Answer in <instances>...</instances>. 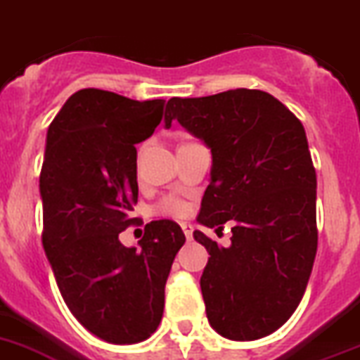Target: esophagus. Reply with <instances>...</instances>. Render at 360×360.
Masks as SVG:
<instances>
[{"mask_svg": "<svg viewBox=\"0 0 360 360\" xmlns=\"http://www.w3.org/2000/svg\"><path fill=\"white\" fill-rule=\"evenodd\" d=\"M181 229H183V232H185L186 240H192V232H194V229H192V225L190 223H181Z\"/></svg>", "mask_w": 360, "mask_h": 360, "instance_id": "34e87169", "label": "esophagus"}]
</instances>
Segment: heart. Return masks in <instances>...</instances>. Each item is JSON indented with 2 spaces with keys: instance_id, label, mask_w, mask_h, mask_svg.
<instances>
[{
  "instance_id": "1",
  "label": "heart",
  "mask_w": 360,
  "mask_h": 360,
  "mask_svg": "<svg viewBox=\"0 0 360 360\" xmlns=\"http://www.w3.org/2000/svg\"><path fill=\"white\" fill-rule=\"evenodd\" d=\"M157 212L162 214V216H172V217H183L188 214V205L179 198H166L162 199L159 207H157Z\"/></svg>"
}]
</instances>
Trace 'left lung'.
Wrapping results in <instances>:
<instances>
[{"label": "left lung", "mask_w": 360, "mask_h": 360, "mask_svg": "<svg viewBox=\"0 0 360 360\" xmlns=\"http://www.w3.org/2000/svg\"><path fill=\"white\" fill-rule=\"evenodd\" d=\"M172 120L212 153L198 221L232 223L229 247L194 231L210 255L199 282L208 322L225 339L267 337L300 304L316 255V174L306 129L273 95L243 87L174 96L165 128Z\"/></svg>", "instance_id": "8db88e82"}]
</instances>
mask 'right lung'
<instances>
[{
  "label": "right lung",
  "instance_id": "obj_1",
  "mask_svg": "<svg viewBox=\"0 0 360 360\" xmlns=\"http://www.w3.org/2000/svg\"><path fill=\"white\" fill-rule=\"evenodd\" d=\"M165 101L102 89L68 98L47 129L40 198L44 249L75 319L111 344L146 340L162 319L165 285L185 234L148 223L137 247L119 234L137 217V148L162 120Z\"/></svg>",
  "mask_w": 360,
  "mask_h": 360
}]
</instances>
